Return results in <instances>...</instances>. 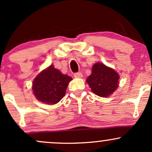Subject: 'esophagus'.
<instances>
[{
    "label": "esophagus",
    "mask_w": 152,
    "mask_h": 152,
    "mask_svg": "<svg viewBox=\"0 0 152 152\" xmlns=\"http://www.w3.org/2000/svg\"><path fill=\"white\" fill-rule=\"evenodd\" d=\"M74 77L78 78H81L83 77V75H82L81 72H78V73H76V74H74Z\"/></svg>",
    "instance_id": "1"
}]
</instances>
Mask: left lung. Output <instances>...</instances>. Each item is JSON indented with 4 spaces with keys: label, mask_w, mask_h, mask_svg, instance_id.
<instances>
[{
    "label": "left lung",
    "mask_w": 152,
    "mask_h": 152,
    "mask_svg": "<svg viewBox=\"0 0 152 152\" xmlns=\"http://www.w3.org/2000/svg\"><path fill=\"white\" fill-rule=\"evenodd\" d=\"M86 81L94 94L108 97L118 88L119 75L112 68L98 62L92 66L91 74Z\"/></svg>",
    "instance_id": "8db88e82"
}]
</instances>
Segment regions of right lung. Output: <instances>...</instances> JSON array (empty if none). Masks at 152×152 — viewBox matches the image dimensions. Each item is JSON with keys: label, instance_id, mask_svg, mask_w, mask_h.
<instances>
[{"label": "right lung", "instance_id": "1", "mask_svg": "<svg viewBox=\"0 0 152 152\" xmlns=\"http://www.w3.org/2000/svg\"><path fill=\"white\" fill-rule=\"evenodd\" d=\"M72 78L63 74L53 64L37 75L33 81V94L36 99L44 104L53 105L65 96L69 83Z\"/></svg>", "mask_w": 152, "mask_h": 152}]
</instances>
